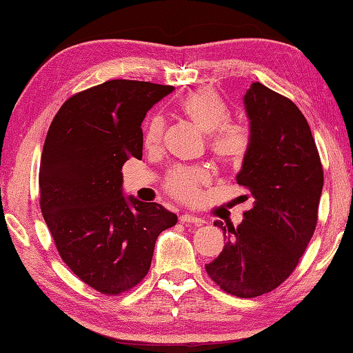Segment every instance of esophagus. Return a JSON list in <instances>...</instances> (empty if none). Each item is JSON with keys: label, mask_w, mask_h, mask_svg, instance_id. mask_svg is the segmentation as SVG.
I'll return each mask as SVG.
<instances>
[{"label": "esophagus", "mask_w": 353, "mask_h": 353, "mask_svg": "<svg viewBox=\"0 0 353 353\" xmlns=\"http://www.w3.org/2000/svg\"><path fill=\"white\" fill-rule=\"evenodd\" d=\"M181 223L182 224H194V226H201V224H203L205 221L201 220V219H199V216H196V215H190V214H183V215H181Z\"/></svg>", "instance_id": "esophagus-1"}]
</instances>
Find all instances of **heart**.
Listing matches in <instances>:
<instances>
[{
    "instance_id": "b5f03b06",
    "label": "heart",
    "mask_w": 353,
    "mask_h": 353,
    "mask_svg": "<svg viewBox=\"0 0 353 353\" xmlns=\"http://www.w3.org/2000/svg\"><path fill=\"white\" fill-rule=\"evenodd\" d=\"M181 109L199 129L209 133V150L223 163H239L250 148V130L238 119L229 118L228 101L211 88H199L181 101ZM165 132L162 117L150 119L144 132V145L159 148ZM211 182V172L203 167H176L165 181L171 197L185 203L197 201L201 188Z\"/></svg>"
}]
</instances>
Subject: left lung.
Here are the masks:
<instances>
[{"label": "left lung", "mask_w": 353, "mask_h": 353, "mask_svg": "<svg viewBox=\"0 0 353 353\" xmlns=\"http://www.w3.org/2000/svg\"><path fill=\"white\" fill-rule=\"evenodd\" d=\"M244 104L250 148L236 182L250 191L253 208L236 228L214 223L228 243L205 268L228 294L250 299L297 267L317 226L323 167L308 121L290 99L256 81Z\"/></svg>", "instance_id": "obj_1"}]
</instances>
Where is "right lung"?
<instances>
[{"mask_svg":"<svg viewBox=\"0 0 353 353\" xmlns=\"http://www.w3.org/2000/svg\"><path fill=\"white\" fill-rule=\"evenodd\" d=\"M174 86L109 80L74 94L43 142L39 205L62 261L101 294L118 296L144 279L156 239L177 223L157 203L123 196L121 168L142 157V129Z\"/></svg>","mask_w":353,"mask_h":353,"instance_id":"obj_1","label":"right lung"}]
</instances>
